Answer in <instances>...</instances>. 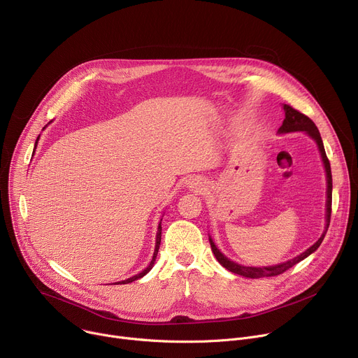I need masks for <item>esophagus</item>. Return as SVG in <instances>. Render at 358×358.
<instances>
[{"mask_svg": "<svg viewBox=\"0 0 358 358\" xmlns=\"http://www.w3.org/2000/svg\"><path fill=\"white\" fill-rule=\"evenodd\" d=\"M188 184H189V187H191V188H197V189H200V187H203V182H201L200 180H197V178L191 180ZM201 189H203V188H201Z\"/></svg>", "mask_w": 358, "mask_h": 358, "instance_id": "obj_1", "label": "esophagus"}]
</instances>
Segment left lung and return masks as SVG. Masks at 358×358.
Masks as SVG:
<instances>
[{"instance_id": "obj_1", "label": "left lung", "mask_w": 358, "mask_h": 358, "mask_svg": "<svg viewBox=\"0 0 358 358\" xmlns=\"http://www.w3.org/2000/svg\"><path fill=\"white\" fill-rule=\"evenodd\" d=\"M284 113H285V118L282 121V125L278 128L280 134H285V133H296V131H304L307 133L318 145V150L321 152V158L324 162V169H326V176H327V217H326V231L322 233V236L318 238L317 243H314L310 248H307L304 252H301L300 255L288 259L285 263L277 264V266H270V267H245V266H240L231 259L227 258L213 243V240L210 238V244H211V250L215 255V258L218 259V263L227 268L229 271L243 275V277H248V278H262V277H274L278 274H282L284 271H287L288 268H291L292 266H296L297 263H300L301 259L307 258L311 252H314L320 244L322 243L324 237H326V233L329 230L330 225V218H331V199H333V178H331V167H330V161L327 158L326 150H324V144L320 136V131L317 125L313 122V120H310L306 114L297 111L296 108H292L291 106L284 104Z\"/></svg>"}]
</instances>
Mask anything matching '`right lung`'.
I'll list each match as a JSON object with an SVG mask.
<instances>
[{"mask_svg": "<svg viewBox=\"0 0 358 358\" xmlns=\"http://www.w3.org/2000/svg\"><path fill=\"white\" fill-rule=\"evenodd\" d=\"M40 138V137H38ZM38 138H37V141H38ZM37 141H36V145H37ZM162 220V218H161ZM159 243H161V221H159V224H158V230H157V240H155V250H154V255H152V259H151V263L148 264V267L147 268H144L141 273H138L137 275H133V277H129V278H127V280H124V281H118V282H115V284H128V282H133V281H136V280H138V278H141V277H144L151 268H152V266H154V263H155V258H157V252H158V248H159Z\"/></svg>", "mask_w": 358, "mask_h": 358, "instance_id": "add662e5", "label": "right lung"}]
</instances>
